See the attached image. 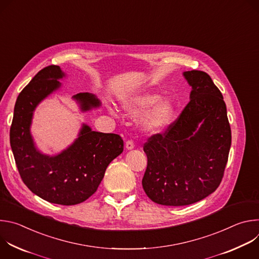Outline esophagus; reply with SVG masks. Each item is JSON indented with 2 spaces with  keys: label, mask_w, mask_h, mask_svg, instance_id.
<instances>
[{
  "label": "esophagus",
  "mask_w": 259,
  "mask_h": 259,
  "mask_svg": "<svg viewBox=\"0 0 259 259\" xmlns=\"http://www.w3.org/2000/svg\"><path fill=\"white\" fill-rule=\"evenodd\" d=\"M125 147L127 150H132L134 147V142L132 140H127L125 143Z\"/></svg>",
  "instance_id": "34e87169"
}]
</instances>
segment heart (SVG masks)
I'll return each mask as SVG.
<instances>
[{
    "label": "heart",
    "instance_id": "1",
    "mask_svg": "<svg viewBox=\"0 0 259 259\" xmlns=\"http://www.w3.org/2000/svg\"><path fill=\"white\" fill-rule=\"evenodd\" d=\"M122 107L126 113L136 115L142 113L139 118L141 127L149 132L163 130L174 115L173 102L168 98H160V95L151 91H142L127 98Z\"/></svg>",
    "mask_w": 259,
    "mask_h": 259
}]
</instances>
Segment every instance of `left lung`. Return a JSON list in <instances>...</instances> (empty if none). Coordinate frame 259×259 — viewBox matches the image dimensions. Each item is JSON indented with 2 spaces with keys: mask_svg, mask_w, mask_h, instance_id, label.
Listing matches in <instances>:
<instances>
[{
  "mask_svg": "<svg viewBox=\"0 0 259 259\" xmlns=\"http://www.w3.org/2000/svg\"><path fill=\"white\" fill-rule=\"evenodd\" d=\"M183 76L192 86L191 100L164 133L143 144L147 167L142 188L153 202L165 206L194 204L215 192L232 143L226 102L210 76L202 70Z\"/></svg>",
  "mask_w": 259,
  "mask_h": 259,
  "instance_id": "obj_1",
  "label": "left lung"
}]
</instances>
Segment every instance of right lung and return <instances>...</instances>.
<instances>
[{
  "instance_id": "obj_1",
  "label": "right lung",
  "mask_w": 259,
  "mask_h": 259,
  "mask_svg": "<svg viewBox=\"0 0 259 259\" xmlns=\"http://www.w3.org/2000/svg\"><path fill=\"white\" fill-rule=\"evenodd\" d=\"M63 77L58 65L46 66L19 93L10 144L25 186L45 201L69 206L86 201L96 192L108 164L122 154L124 141L118 134L92 131L83 125L76 141L59 155L50 157L35 149L29 131L33 110L60 87L58 79ZM73 99L84 112L100 105V101L87 92L75 95Z\"/></svg>"
}]
</instances>
